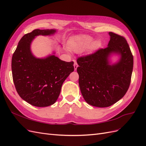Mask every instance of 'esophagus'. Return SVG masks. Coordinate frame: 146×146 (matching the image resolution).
<instances>
[{
  "label": "esophagus",
  "mask_w": 146,
  "mask_h": 146,
  "mask_svg": "<svg viewBox=\"0 0 146 146\" xmlns=\"http://www.w3.org/2000/svg\"><path fill=\"white\" fill-rule=\"evenodd\" d=\"M74 70H77V68H78V64H77V62H76V61H74Z\"/></svg>",
  "instance_id": "34e87169"
}]
</instances>
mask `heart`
<instances>
[{
	"mask_svg": "<svg viewBox=\"0 0 146 146\" xmlns=\"http://www.w3.org/2000/svg\"><path fill=\"white\" fill-rule=\"evenodd\" d=\"M94 40L91 36L87 35L79 36L72 45V48L75 52H80L92 44ZM94 46H98V42H94L93 44Z\"/></svg>",
	"mask_w": 146,
	"mask_h": 146,
	"instance_id": "obj_1",
	"label": "heart"
}]
</instances>
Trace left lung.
<instances>
[{"mask_svg": "<svg viewBox=\"0 0 146 146\" xmlns=\"http://www.w3.org/2000/svg\"><path fill=\"white\" fill-rule=\"evenodd\" d=\"M108 47L77 59L79 85L85 100L99 108L108 107L125 95L131 84L133 58L123 36L109 32ZM121 56L119 61L110 64L112 54Z\"/></svg>", "mask_w": 146, "mask_h": 146, "instance_id": "1", "label": "left lung"}]
</instances>
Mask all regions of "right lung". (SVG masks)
<instances>
[{"label":"right lung","instance_id":"right-lung-1","mask_svg":"<svg viewBox=\"0 0 146 146\" xmlns=\"http://www.w3.org/2000/svg\"><path fill=\"white\" fill-rule=\"evenodd\" d=\"M55 29H35L19 42L12 57L11 68L15 87L20 98L29 104L46 107L55 103L64 80L74 71L73 61L66 62L55 55L36 58L31 44L38 35H50Z\"/></svg>","mask_w":146,"mask_h":146}]
</instances>
